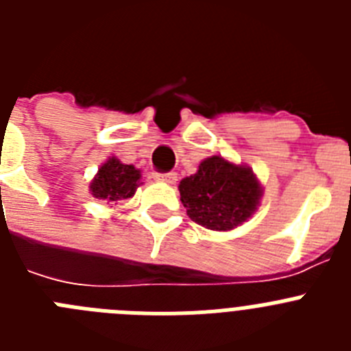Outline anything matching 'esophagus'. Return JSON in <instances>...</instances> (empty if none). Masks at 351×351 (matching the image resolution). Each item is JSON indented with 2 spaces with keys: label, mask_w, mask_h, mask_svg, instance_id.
Masks as SVG:
<instances>
[{
  "label": "esophagus",
  "mask_w": 351,
  "mask_h": 351,
  "mask_svg": "<svg viewBox=\"0 0 351 351\" xmlns=\"http://www.w3.org/2000/svg\"><path fill=\"white\" fill-rule=\"evenodd\" d=\"M153 178L156 179V181H160V182H167V184H173V182L178 181V173H176V172H165V173L154 172V173H153Z\"/></svg>",
  "instance_id": "34e87169"
}]
</instances>
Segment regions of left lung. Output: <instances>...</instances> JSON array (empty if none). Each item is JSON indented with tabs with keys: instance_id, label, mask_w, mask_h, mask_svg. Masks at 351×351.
I'll list each match as a JSON object with an SVG mask.
<instances>
[{
	"instance_id": "left-lung-1",
	"label": "left lung",
	"mask_w": 351,
	"mask_h": 351,
	"mask_svg": "<svg viewBox=\"0 0 351 351\" xmlns=\"http://www.w3.org/2000/svg\"><path fill=\"white\" fill-rule=\"evenodd\" d=\"M179 193L195 223L209 230L226 232L255 214L263 190L250 167L210 156L198 165L193 176L179 182Z\"/></svg>"
}]
</instances>
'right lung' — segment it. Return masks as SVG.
Returning a JSON list of instances; mask_svg holds the SVG:
<instances>
[{"instance_id": "right-lung-1", "label": "right lung", "mask_w": 351, "mask_h": 351, "mask_svg": "<svg viewBox=\"0 0 351 351\" xmlns=\"http://www.w3.org/2000/svg\"><path fill=\"white\" fill-rule=\"evenodd\" d=\"M141 178V170L133 165H125L112 156L98 169L95 179L89 184V191L98 200L117 202L135 195L137 188L142 184Z\"/></svg>"}]
</instances>
